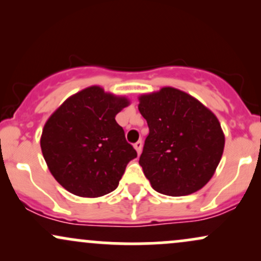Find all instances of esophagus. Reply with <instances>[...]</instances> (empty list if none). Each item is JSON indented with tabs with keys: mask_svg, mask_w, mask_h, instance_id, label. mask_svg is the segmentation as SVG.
I'll list each match as a JSON object with an SVG mask.
<instances>
[{
	"mask_svg": "<svg viewBox=\"0 0 261 261\" xmlns=\"http://www.w3.org/2000/svg\"><path fill=\"white\" fill-rule=\"evenodd\" d=\"M134 147H135V149H136V152H137V154H140L141 153V151H142V141H137L136 143H134Z\"/></svg>",
	"mask_w": 261,
	"mask_h": 261,
	"instance_id": "34e87169",
	"label": "esophagus"
}]
</instances>
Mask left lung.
<instances>
[{"label": "left lung", "mask_w": 261, "mask_h": 261, "mask_svg": "<svg viewBox=\"0 0 261 261\" xmlns=\"http://www.w3.org/2000/svg\"><path fill=\"white\" fill-rule=\"evenodd\" d=\"M139 100L149 128L139 163L152 188L164 195L184 196L205 187L224 148L216 115L172 87L141 95Z\"/></svg>", "instance_id": "left-lung-1"}]
</instances>
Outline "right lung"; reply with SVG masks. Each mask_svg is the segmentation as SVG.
<instances>
[{"instance_id":"right-lung-1","label":"right lung","mask_w":261,"mask_h":261,"mask_svg":"<svg viewBox=\"0 0 261 261\" xmlns=\"http://www.w3.org/2000/svg\"><path fill=\"white\" fill-rule=\"evenodd\" d=\"M127 98L92 86L71 95L45 122L40 139L44 160L66 190L99 197L118 188L125 168L137 157L115 120Z\"/></svg>"}]
</instances>
